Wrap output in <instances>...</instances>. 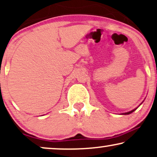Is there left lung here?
<instances>
[{"mask_svg":"<svg viewBox=\"0 0 157 157\" xmlns=\"http://www.w3.org/2000/svg\"><path fill=\"white\" fill-rule=\"evenodd\" d=\"M136 109H137V108H136ZM136 109H133V110H131V111L128 112V113H123V115H129V114H131V113H133V111H135Z\"/></svg>","mask_w":157,"mask_h":157,"instance_id":"obj_1","label":"left lung"}]
</instances>
